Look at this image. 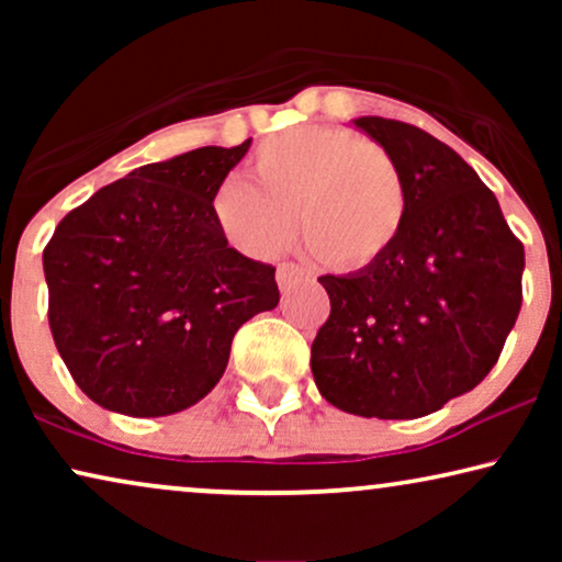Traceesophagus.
<instances>
[{"mask_svg": "<svg viewBox=\"0 0 562 562\" xmlns=\"http://www.w3.org/2000/svg\"><path fill=\"white\" fill-rule=\"evenodd\" d=\"M302 279H310V273H306L302 266L281 263L279 268H276V281H279L281 289H291V283H296Z\"/></svg>", "mask_w": 562, "mask_h": 562, "instance_id": "34e87169", "label": "esophagus"}]
</instances>
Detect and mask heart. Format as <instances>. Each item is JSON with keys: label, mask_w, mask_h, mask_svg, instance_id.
<instances>
[{"label": "heart", "mask_w": 562, "mask_h": 562, "mask_svg": "<svg viewBox=\"0 0 562 562\" xmlns=\"http://www.w3.org/2000/svg\"><path fill=\"white\" fill-rule=\"evenodd\" d=\"M256 181L225 179L212 212L229 245L273 258L299 233L335 271L375 266L402 240L409 222V181L381 143L333 125L286 130L260 145Z\"/></svg>", "instance_id": "heart-1"}]
</instances>
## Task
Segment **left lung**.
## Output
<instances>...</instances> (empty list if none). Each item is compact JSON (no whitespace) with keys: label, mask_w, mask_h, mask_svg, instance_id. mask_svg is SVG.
Returning <instances> with one entry per match:
<instances>
[{"label":"left lung","mask_w":562,"mask_h":562,"mask_svg":"<svg viewBox=\"0 0 562 562\" xmlns=\"http://www.w3.org/2000/svg\"><path fill=\"white\" fill-rule=\"evenodd\" d=\"M352 122L402 164L412 210L386 258L319 276L329 317L312 342L314 383L358 417H425L496 366L521 310L525 245L450 145L398 120Z\"/></svg>","instance_id":"obj_1"}]
</instances>
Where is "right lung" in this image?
<instances>
[{"instance_id":"obj_1","label":"right lung","mask_w":562,"mask_h":562,"mask_svg":"<svg viewBox=\"0 0 562 562\" xmlns=\"http://www.w3.org/2000/svg\"><path fill=\"white\" fill-rule=\"evenodd\" d=\"M250 148L135 168L58 222L43 250L53 340L91 402L130 417L196 404L229 345L279 304L276 268L229 248L212 199Z\"/></svg>"}]
</instances>
